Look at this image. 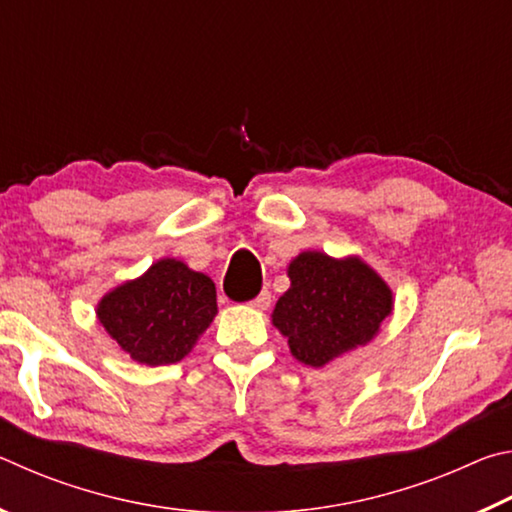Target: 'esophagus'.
Masks as SVG:
<instances>
[{
	"instance_id": "1",
	"label": "esophagus",
	"mask_w": 512,
	"mask_h": 512,
	"mask_svg": "<svg viewBox=\"0 0 512 512\" xmlns=\"http://www.w3.org/2000/svg\"><path fill=\"white\" fill-rule=\"evenodd\" d=\"M268 305H271V291H262V293H259L257 298L250 300V307H253V309H259V311L268 309Z\"/></svg>"
}]
</instances>
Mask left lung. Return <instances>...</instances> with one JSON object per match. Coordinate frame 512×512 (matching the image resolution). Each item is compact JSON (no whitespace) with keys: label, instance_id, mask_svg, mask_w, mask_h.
<instances>
[{"label":"left lung","instance_id":"left-lung-1","mask_svg":"<svg viewBox=\"0 0 512 512\" xmlns=\"http://www.w3.org/2000/svg\"><path fill=\"white\" fill-rule=\"evenodd\" d=\"M291 287L277 300L273 325L289 339L291 354L320 368L366 345L393 309L386 282L359 257L332 259L307 250L289 264Z\"/></svg>","mask_w":512,"mask_h":512}]
</instances>
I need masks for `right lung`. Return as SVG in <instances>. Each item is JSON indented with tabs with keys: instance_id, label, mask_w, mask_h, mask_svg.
<instances>
[{
	"instance_id": "obj_1",
	"label": "right lung",
	"mask_w": 512,
	"mask_h": 512,
	"mask_svg": "<svg viewBox=\"0 0 512 512\" xmlns=\"http://www.w3.org/2000/svg\"><path fill=\"white\" fill-rule=\"evenodd\" d=\"M99 323L121 350L146 366H167L194 348L216 316L210 277L176 259H160L142 277L99 302Z\"/></svg>"
}]
</instances>
